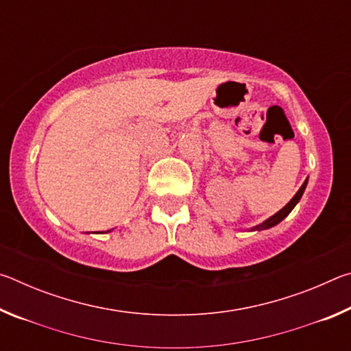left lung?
<instances>
[{
  "instance_id": "8db88e82",
  "label": "left lung",
  "mask_w": 351,
  "mask_h": 351,
  "mask_svg": "<svg viewBox=\"0 0 351 351\" xmlns=\"http://www.w3.org/2000/svg\"><path fill=\"white\" fill-rule=\"evenodd\" d=\"M306 182H308V180H305V182L302 184V187L299 189V192H297V193L294 195L293 199H291L289 203L283 207V209L278 210V212L276 213V215H272L271 218L266 219V221H263V223L258 224V226H255V228H254L252 230H263V229H269V228H272V226H276V224L280 223L285 217H288V215H289V212L294 209V206H295L297 203H299V199L302 198V195H304V192H305V187H306Z\"/></svg>"
}]
</instances>
